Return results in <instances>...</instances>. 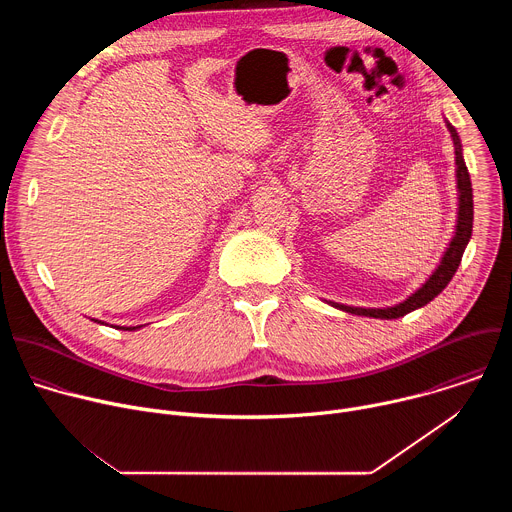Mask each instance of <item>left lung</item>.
Segmentation results:
<instances>
[{
    "label": "left lung",
    "instance_id": "obj_1",
    "mask_svg": "<svg viewBox=\"0 0 512 512\" xmlns=\"http://www.w3.org/2000/svg\"><path fill=\"white\" fill-rule=\"evenodd\" d=\"M448 129L452 133L454 145H456V178H458V225H456V235L448 247V251L444 253L440 265L431 273V277L411 294L405 302L393 306V308H352V306H344V304H334L330 302L334 308L348 312V314H356V316H369V318H381V320H395L401 318L417 308H423L425 304H429L437 294H442L444 287L452 281L454 273L460 267L464 249L472 237V221H474V200H472V182H470V174L462 156V143H460V135L454 129V125L448 123Z\"/></svg>",
    "mask_w": 512,
    "mask_h": 512
}]
</instances>
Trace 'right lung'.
Returning <instances> with one entry per match:
<instances>
[{
  "instance_id": "add662e5",
  "label": "right lung",
  "mask_w": 512,
  "mask_h": 512,
  "mask_svg": "<svg viewBox=\"0 0 512 512\" xmlns=\"http://www.w3.org/2000/svg\"><path fill=\"white\" fill-rule=\"evenodd\" d=\"M137 328H141V326H129V328H125V326H123L121 330H137Z\"/></svg>"
}]
</instances>
